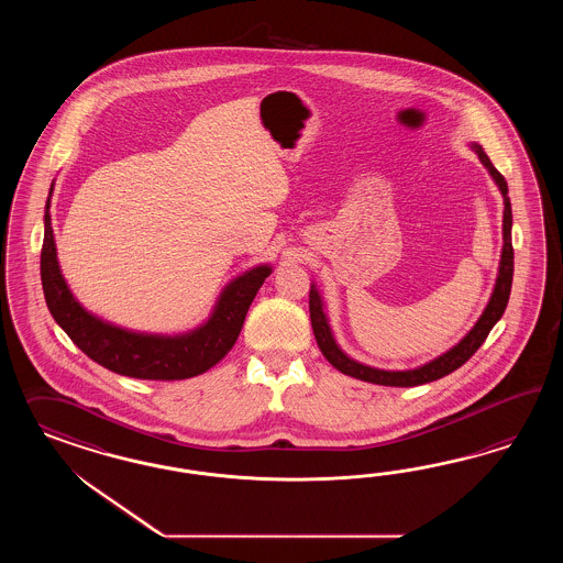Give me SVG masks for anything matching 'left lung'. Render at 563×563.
<instances>
[{
  "instance_id": "8db88e82",
  "label": "left lung",
  "mask_w": 563,
  "mask_h": 563,
  "mask_svg": "<svg viewBox=\"0 0 563 563\" xmlns=\"http://www.w3.org/2000/svg\"><path fill=\"white\" fill-rule=\"evenodd\" d=\"M471 148L478 154L481 163L485 165V169L489 170V175L494 177L497 188L504 196V247H501V260H499V271H497V278H495L494 292L492 299L485 307L483 316L478 318L477 324L473 325V330L462 339L456 346H452L450 351H445L433 361H429L426 365L417 367V369H405V372H386V369H375L369 365H363L355 358L344 355L341 346L334 341L332 330L328 324V318L324 313V303L322 297L316 289V285H311L309 290V318H311V328H313V336L318 341V346L322 351L330 365H334L339 372L351 377H357L363 382H372V384H379V386H398V388H410V386H421V384H429L435 382L443 375L456 372L461 365H464L468 358L477 353L478 346L485 342L487 334L492 332L499 318L504 316L508 299H510L511 290V276H514V247H511V205L508 198V184L504 179V175L495 169L494 163L489 161V156L478 144H471Z\"/></svg>"
}]
</instances>
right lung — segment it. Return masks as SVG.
<instances>
[{"instance_id": "right-lung-1", "label": "right lung", "mask_w": 563, "mask_h": 563, "mask_svg": "<svg viewBox=\"0 0 563 563\" xmlns=\"http://www.w3.org/2000/svg\"><path fill=\"white\" fill-rule=\"evenodd\" d=\"M49 189V198H52ZM45 239L41 250V283L53 320L62 325L71 342L115 374L137 379H188L214 367L238 341L247 309L257 290L271 276L268 264L256 266L231 280L217 301L205 324L186 334L158 336L132 332L120 325L102 322L88 313L71 295L59 271L53 239L49 200L45 206Z\"/></svg>"}]
</instances>
